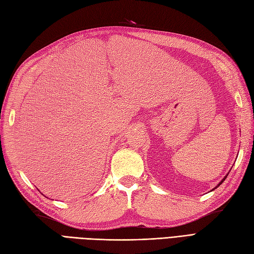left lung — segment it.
<instances>
[{
    "instance_id": "left-lung-1",
    "label": "left lung",
    "mask_w": 254,
    "mask_h": 254,
    "mask_svg": "<svg viewBox=\"0 0 254 254\" xmlns=\"http://www.w3.org/2000/svg\"><path fill=\"white\" fill-rule=\"evenodd\" d=\"M227 176H228V175H227ZM227 176H225V177L223 178V180H222V181H221L220 183H219V184H218V186H217V187H219V186H220V185H221V184H222V183H223V182L225 181V178H227ZM217 187H216V188H217Z\"/></svg>"
}]
</instances>
